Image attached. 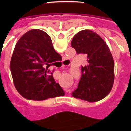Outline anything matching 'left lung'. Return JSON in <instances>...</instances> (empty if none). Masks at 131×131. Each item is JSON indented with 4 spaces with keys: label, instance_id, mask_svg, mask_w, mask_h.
I'll use <instances>...</instances> for the list:
<instances>
[{
    "label": "left lung",
    "instance_id": "8db88e82",
    "mask_svg": "<svg viewBox=\"0 0 131 131\" xmlns=\"http://www.w3.org/2000/svg\"><path fill=\"white\" fill-rule=\"evenodd\" d=\"M71 45L77 54H86L88 62L81 67L82 75L72 96L91 102L104 98L114 81V62L106 42L95 32L85 29L74 36Z\"/></svg>",
    "mask_w": 131,
    "mask_h": 131
}]
</instances>
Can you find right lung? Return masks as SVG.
<instances>
[{
	"instance_id": "right-lung-1",
	"label": "right lung",
	"mask_w": 131,
	"mask_h": 131,
	"mask_svg": "<svg viewBox=\"0 0 131 131\" xmlns=\"http://www.w3.org/2000/svg\"><path fill=\"white\" fill-rule=\"evenodd\" d=\"M61 58L45 31L34 29L25 33L16 44L10 65L19 93L36 101L63 96L64 91L48 69Z\"/></svg>"
}]
</instances>
